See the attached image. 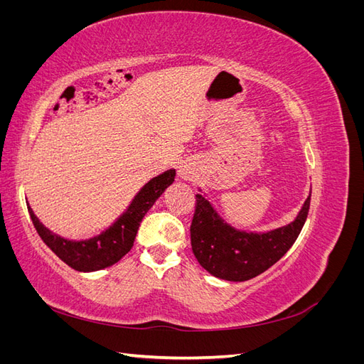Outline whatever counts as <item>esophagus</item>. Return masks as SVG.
I'll list each match as a JSON object with an SVG mask.
<instances>
[{
	"mask_svg": "<svg viewBox=\"0 0 364 364\" xmlns=\"http://www.w3.org/2000/svg\"><path fill=\"white\" fill-rule=\"evenodd\" d=\"M179 176L182 179H190L191 176H193V167H191V164H186V162H183L181 167H179Z\"/></svg>",
	"mask_w": 364,
	"mask_h": 364,
	"instance_id": "1",
	"label": "esophagus"
}]
</instances>
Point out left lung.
Returning <instances> with one entry per match:
<instances>
[{"mask_svg":"<svg viewBox=\"0 0 364 364\" xmlns=\"http://www.w3.org/2000/svg\"><path fill=\"white\" fill-rule=\"evenodd\" d=\"M311 194L287 226L267 234L241 232L226 225L202 194H196L191 247L200 266L226 281H247L278 262L299 237L310 209Z\"/></svg>","mask_w":364,"mask_h":364,"instance_id":"8db88e82","label":"left lung"}]
</instances>
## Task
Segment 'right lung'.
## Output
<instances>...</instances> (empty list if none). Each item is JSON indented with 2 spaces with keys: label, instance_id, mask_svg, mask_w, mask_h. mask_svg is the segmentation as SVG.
<instances>
[{
  "label": "right lung",
  "instance_id": "obj_1",
  "mask_svg": "<svg viewBox=\"0 0 364 364\" xmlns=\"http://www.w3.org/2000/svg\"><path fill=\"white\" fill-rule=\"evenodd\" d=\"M174 176L176 171L168 170L153 178L149 183L142 186L141 191L135 196L134 202L127 208V211L111 228L106 229L100 235L85 241H70L50 232L39 222L38 217L33 214L28 205L27 208L31 222L35 225L39 237L43 240V243L56 253L65 264H68L70 267L79 272H95L118 262L132 249L142 218H144L153 203L159 199L165 188L173 183Z\"/></svg>",
  "mask_w": 364,
  "mask_h": 364
}]
</instances>
